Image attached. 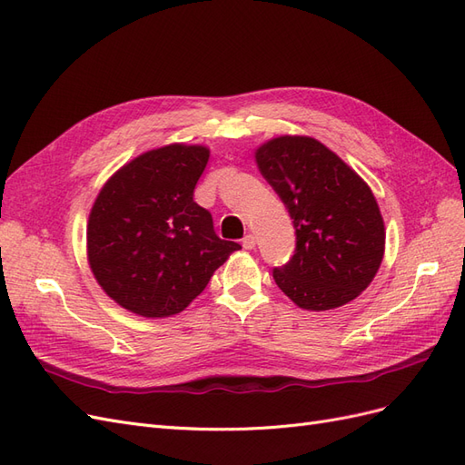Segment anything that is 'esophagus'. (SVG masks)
Here are the masks:
<instances>
[{
    "instance_id": "obj_1",
    "label": "esophagus",
    "mask_w": 465,
    "mask_h": 465,
    "mask_svg": "<svg viewBox=\"0 0 465 465\" xmlns=\"http://www.w3.org/2000/svg\"><path fill=\"white\" fill-rule=\"evenodd\" d=\"M242 246H244L246 250H254V248H256V236H254V234H246V236L242 238Z\"/></svg>"
}]
</instances>
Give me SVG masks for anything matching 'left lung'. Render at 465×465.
I'll return each instance as SVG.
<instances>
[{
  "label": "left lung",
  "mask_w": 465,
  "mask_h": 465,
  "mask_svg": "<svg viewBox=\"0 0 465 465\" xmlns=\"http://www.w3.org/2000/svg\"><path fill=\"white\" fill-rule=\"evenodd\" d=\"M256 163L297 231L294 256L273 270L277 287L316 312L357 299L374 279L386 244L367 182L308 135L270 139L256 149Z\"/></svg>",
  "instance_id": "left-lung-1"
}]
</instances>
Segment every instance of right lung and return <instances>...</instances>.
Returning <instances> with one entry per match:
<instances>
[{
  "label": "right lung",
  "mask_w": 465,
  "mask_h": 465,
  "mask_svg": "<svg viewBox=\"0 0 465 465\" xmlns=\"http://www.w3.org/2000/svg\"><path fill=\"white\" fill-rule=\"evenodd\" d=\"M209 161L203 145L171 143L124 164L98 192L87 223L96 283L125 311L166 318L184 311L241 244L221 241L193 202Z\"/></svg>",
  "instance_id": "obj_1"
}]
</instances>
